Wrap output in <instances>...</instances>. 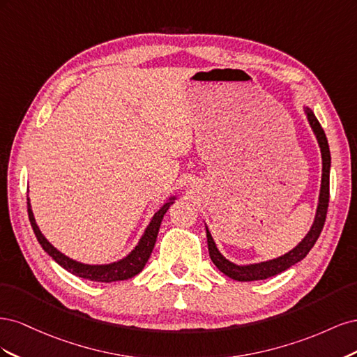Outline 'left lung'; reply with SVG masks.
<instances>
[{
	"instance_id": "8db88e82",
	"label": "left lung",
	"mask_w": 357,
	"mask_h": 357,
	"mask_svg": "<svg viewBox=\"0 0 357 357\" xmlns=\"http://www.w3.org/2000/svg\"><path fill=\"white\" fill-rule=\"evenodd\" d=\"M305 113L308 117V122L312 128V131L316 134V138L320 146V152H321V160H323V172H321V186H320V195H319V205H317V213H316V219L314 223H312L310 232L305 235V238L302 240L294 250H290L289 253L280 256L277 259H273V261H266L261 264H253V265H235L229 262L228 259L223 257L222 253L218 250L215 247V243L213 240V236L208 231L207 226V243H208V252L213 264L218 266L220 271L228 275L232 280H236V282H255V280H265L273 275H277L280 273L286 271L290 266H294L299 261L304 259L308 252L312 248V245L316 244L317 238L320 236V232L323 229V225H325L326 220V213H328V205H329V171H331V152H329V144H328V138L323 128L320 126L317 117L314 116L308 107H305Z\"/></svg>"
}]
</instances>
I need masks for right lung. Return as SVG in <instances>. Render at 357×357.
<instances>
[{
  "label": "right lung",
  "instance_id": "add662e5",
  "mask_svg": "<svg viewBox=\"0 0 357 357\" xmlns=\"http://www.w3.org/2000/svg\"><path fill=\"white\" fill-rule=\"evenodd\" d=\"M176 198H169L168 202H165L162 207L159 208L158 213H155L153 219L150 220L147 229L144 235L139 240L138 245L134 248V250L129 253L126 257L121 259V261L109 264V265H88V264H80L77 261H73L68 256L62 255L59 250H56L46 238L45 235L41 234L38 229V226L36 223L34 214H32L31 210V204L28 198V215H29V222L32 229H34V234L37 236V240L40 245L45 250L53 261H56L63 269H67L71 274L77 275L80 278L91 280V282H101V283H112V282H121V280H128L138 273L143 271L144 265L147 264L150 255H152V250L155 247L156 238H158V232H159V226L162 219H164V214L169 208V205L174 202Z\"/></svg>",
  "mask_w": 357,
  "mask_h": 357
}]
</instances>
